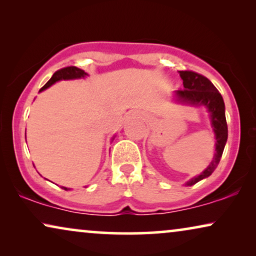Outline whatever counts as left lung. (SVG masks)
Here are the masks:
<instances>
[{
	"label": "left lung",
	"mask_w": 256,
	"mask_h": 256,
	"mask_svg": "<svg viewBox=\"0 0 256 256\" xmlns=\"http://www.w3.org/2000/svg\"><path fill=\"white\" fill-rule=\"evenodd\" d=\"M180 78L183 79L184 90H177L178 99L183 102H188L196 106H205L211 114L212 127L216 134V154L210 166L188 182V185H194L199 180L208 177L216 168L218 166L220 158L222 156L224 148L227 141V122L225 116V104L222 94L216 88V86L202 74L194 71H180Z\"/></svg>",
	"instance_id": "obj_1"
}]
</instances>
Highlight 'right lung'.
Returning <instances> with one entry per match:
<instances>
[{"instance_id":"1","label":"right lung","mask_w":256,"mask_h":256,"mask_svg":"<svg viewBox=\"0 0 256 256\" xmlns=\"http://www.w3.org/2000/svg\"><path fill=\"white\" fill-rule=\"evenodd\" d=\"M85 76H87V73L84 72L82 70L76 68V66H66V68H62L60 70H58V71H56L54 73V76H52V78L48 80V82L45 84V85L40 90V92H42V90H46L48 87H50L51 85H54L56 82H58V80L84 78ZM65 188V190H68L66 188Z\"/></svg>"}]
</instances>
